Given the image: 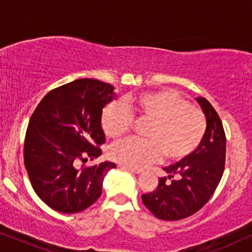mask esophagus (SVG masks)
<instances>
[{
  "label": "esophagus",
  "instance_id": "obj_1",
  "mask_svg": "<svg viewBox=\"0 0 252 252\" xmlns=\"http://www.w3.org/2000/svg\"><path fill=\"white\" fill-rule=\"evenodd\" d=\"M120 167H123V168H125V170H128V171H130V172H134V173H136V174H140V173H142L143 172V170H141V168H136V167H132V166H128V165H120Z\"/></svg>",
  "mask_w": 252,
  "mask_h": 252
}]
</instances>
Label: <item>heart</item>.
Instances as JSON below:
<instances>
[{
    "label": "heart",
    "mask_w": 252,
    "mask_h": 252,
    "mask_svg": "<svg viewBox=\"0 0 252 252\" xmlns=\"http://www.w3.org/2000/svg\"><path fill=\"white\" fill-rule=\"evenodd\" d=\"M133 117L149 123L144 132L147 140L128 139L110 150L113 160L132 167L157 163L163 156L170 161L184 160L197 150L206 132L202 110L173 89L144 93L125 105L110 103L101 118L105 135L112 140L126 136L132 130Z\"/></svg>",
    "instance_id": "obj_1"
}]
</instances>
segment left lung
Returning a JSON list of instances; mask_svg holds the SVG:
<instances>
[{
    "label": "left lung",
    "mask_w": 252,
    "mask_h": 252,
    "mask_svg": "<svg viewBox=\"0 0 252 252\" xmlns=\"http://www.w3.org/2000/svg\"><path fill=\"white\" fill-rule=\"evenodd\" d=\"M206 117V132L191 156L164 167L168 177L159 179L154 191L141 196L158 219L181 220L204 206L215 194L225 171L226 135L220 117L204 97L196 98Z\"/></svg>",
    "instance_id": "8db88e82"
}]
</instances>
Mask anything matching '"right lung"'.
Here are the masks:
<instances>
[{
    "label": "right lung",
    "mask_w": 252,
    "mask_h": 252,
    "mask_svg": "<svg viewBox=\"0 0 252 252\" xmlns=\"http://www.w3.org/2000/svg\"><path fill=\"white\" fill-rule=\"evenodd\" d=\"M113 95L110 84L78 79L50 91L32 113L24 164L34 191L55 211L77 213L94 204L106 172L116 167L110 161L77 167L102 155V112Z\"/></svg>",
    "instance_id": "add662e5"
}]
</instances>
